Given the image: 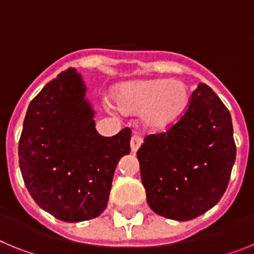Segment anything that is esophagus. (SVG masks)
Masks as SVG:
<instances>
[{"instance_id":"obj_1","label":"esophagus","mask_w":254,"mask_h":254,"mask_svg":"<svg viewBox=\"0 0 254 254\" xmlns=\"http://www.w3.org/2000/svg\"><path fill=\"white\" fill-rule=\"evenodd\" d=\"M141 143H142V137L140 134H133L131 137V150L132 152H136L140 149Z\"/></svg>"}]
</instances>
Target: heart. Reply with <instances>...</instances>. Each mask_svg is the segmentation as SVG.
<instances>
[{
    "label": "heart",
    "mask_w": 254,
    "mask_h": 254,
    "mask_svg": "<svg viewBox=\"0 0 254 254\" xmlns=\"http://www.w3.org/2000/svg\"><path fill=\"white\" fill-rule=\"evenodd\" d=\"M114 102L122 113H142L143 126L160 131L183 113L190 93L178 80H142L122 85L114 94Z\"/></svg>",
    "instance_id": "obj_1"
}]
</instances>
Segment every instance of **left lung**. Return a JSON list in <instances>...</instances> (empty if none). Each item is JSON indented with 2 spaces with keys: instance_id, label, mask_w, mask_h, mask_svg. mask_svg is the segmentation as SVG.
<instances>
[{
  "instance_id": "8db88e82",
  "label": "left lung",
  "mask_w": 254,
  "mask_h": 254,
  "mask_svg": "<svg viewBox=\"0 0 254 254\" xmlns=\"http://www.w3.org/2000/svg\"><path fill=\"white\" fill-rule=\"evenodd\" d=\"M235 155L228 108L199 84L178 122L146 136L137 151L150 208L177 221L205 214L225 193Z\"/></svg>"
}]
</instances>
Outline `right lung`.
I'll return each mask as SVG.
<instances>
[{
  "label": "right lung",
  "instance_id": "add662e5",
  "mask_svg": "<svg viewBox=\"0 0 254 254\" xmlns=\"http://www.w3.org/2000/svg\"><path fill=\"white\" fill-rule=\"evenodd\" d=\"M76 68H67L31 100L19 141L22 179L37 205L58 220L99 216L114 170L129 154L131 129L103 137Z\"/></svg>",
  "mask_w": 254,
  "mask_h": 254
}]
</instances>
